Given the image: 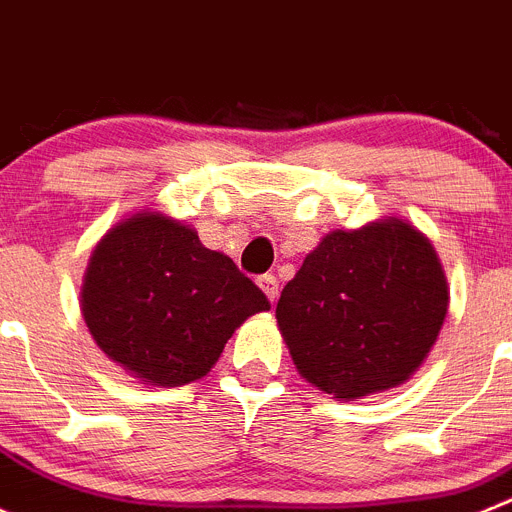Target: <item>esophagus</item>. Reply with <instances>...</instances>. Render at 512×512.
Returning <instances> with one entry per match:
<instances>
[{
    "label": "esophagus",
    "mask_w": 512,
    "mask_h": 512,
    "mask_svg": "<svg viewBox=\"0 0 512 512\" xmlns=\"http://www.w3.org/2000/svg\"><path fill=\"white\" fill-rule=\"evenodd\" d=\"M257 285L262 288V293L267 296V301L270 303L278 301V278H275V275H260V278H257Z\"/></svg>",
    "instance_id": "34e87169"
}]
</instances>
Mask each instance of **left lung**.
Returning <instances> with one entry per match:
<instances>
[{
    "label": "left lung",
    "instance_id": "1",
    "mask_svg": "<svg viewBox=\"0 0 512 512\" xmlns=\"http://www.w3.org/2000/svg\"><path fill=\"white\" fill-rule=\"evenodd\" d=\"M449 308L436 250L403 219L334 229L280 293L275 319L301 377L342 400L403 385Z\"/></svg>",
    "mask_w": 512,
    "mask_h": 512
}]
</instances>
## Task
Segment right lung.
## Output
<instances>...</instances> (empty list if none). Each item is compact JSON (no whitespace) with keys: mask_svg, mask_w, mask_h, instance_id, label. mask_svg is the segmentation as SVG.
I'll return each mask as SVG.
<instances>
[{"mask_svg":"<svg viewBox=\"0 0 512 512\" xmlns=\"http://www.w3.org/2000/svg\"><path fill=\"white\" fill-rule=\"evenodd\" d=\"M270 301L232 257L160 211H140L101 237L81 288V313L112 362L147 385L204 377L237 326Z\"/></svg>","mask_w":512,"mask_h":512,"instance_id":"right-lung-1","label":"right lung"}]
</instances>
